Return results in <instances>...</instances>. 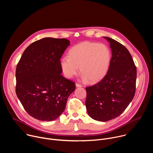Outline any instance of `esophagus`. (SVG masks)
I'll return each mask as SVG.
<instances>
[{
    "instance_id": "34e87169",
    "label": "esophagus",
    "mask_w": 153,
    "mask_h": 153,
    "mask_svg": "<svg viewBox=\"0 0 153 153\" xmlns=\"http://www.w3.org/2000/svg\"><path fill=\"white\" fill-rule=\"evenodd\" d=\"M76 87H82V85L81 84L78 83H76Z\"/></svg>"
}]
</instances>
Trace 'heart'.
Listing matches in <instances>:
<instances>
[{
  "label": "heart",
  "instance_id": "obj_1",
  "mask_svg": "<svg viewBox=\"0 0 153 153\" xmlns=\"http://www.w3.org/2000/svg\"><path fill=\"white\" fill-rule=\"evenodd\" d=\"M111 59V51L105 44L83 42L72 47L69 56L60 60V67L65 76L71 78L79 71L83 78L96 82L106 74Z\"/></svg>",
  "mask_w": 153,
  "mask_h": 153
}]
</instances>
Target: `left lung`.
Here are the masks:
<instances>
[{
  "label": "left lung",
  "mask_w": 153,
  "mask_h": 153,
  "mask_svg": "<svg viewBox=\"0 0 153 153\" xmlns=\"http://www.w3.org/2000/svg\"><path fill=\"white\" fill-rule=\"evenodd\" d=\"M110 43L112 57L105 76L86 87L85 106L93 119L106 122L120 116L136 93L137 70L131 55L119 42L104 37Z\"/></svg>",
  "instance_id": "8db88e82"
}]
</instances>
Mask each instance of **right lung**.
I'll use <instances>...</instances> for the list:
<instances>
[{"instance_id": "add662e5", "label": "right lung", "mask_w": 153, "mask_h": 153, "mask_svg": "<svg viewBox=\"0 0 153 153\" xmlns=\"http://www.w3.org/2000/svg\"><path fill=\"white\" fill-rule=\"evenodd\" d=\"M69 45L66 39L38 40L25 49L17 65V96L27 113L36 119H56L75 90V83L61 74L60 58Z\"/></svg>"}]
</instances>
